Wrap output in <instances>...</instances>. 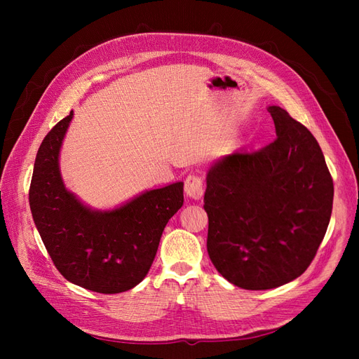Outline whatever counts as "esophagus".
I'll return each instance as SVG.
<instances>
[{
    "label": "esophagus",
    "mask_w": 359,
    "mask_h": 359,
    "mask_svg": "<svg viewBox=\"0 0 359 359\" xmlns=\"http://www.w3.org/2000/svg\"><path fill=\"white\" fill-rule=\"evenodd\" d=\"M184 191L191 199H201L203 196V184L198 175H189L184 182Z\"/></svg>",
    "instance_id": "obj_1"
}]
</instances>
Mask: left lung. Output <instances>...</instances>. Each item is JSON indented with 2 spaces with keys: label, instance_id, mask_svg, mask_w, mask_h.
<instances>
[{
  "label": "left lung",
  "instance_id": "obj_1",
  "mask_svg": "<svg viewBox=\"0 0 359 359\" xmlns=\"http://www.w3.org/2000/svg\"><path fill=\"white\" fill-rule=\"evenodd\" d=\"M277 139L236 149L206 172V248L215 269L247 290L283 286L309 268L327 233L334 184L318 140L280 106Z\"/></svg>",
  "mask_w": 359,
  "mask_h": 359
}]
</instances>
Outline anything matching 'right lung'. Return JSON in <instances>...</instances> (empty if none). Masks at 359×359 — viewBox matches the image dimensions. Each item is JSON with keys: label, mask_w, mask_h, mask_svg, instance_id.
I'll return each instance as SVG.
<instances>
[{"label": "right lung", "mask_w": 359, "mask_h": 359, "mask_svg": "<svg viewBox=\"0 0 359 359\" xmlns=\"http://www.w3.org/2000/svg\"><path fill=\"white\" fill-rule=\"evenodd\" d=\"M73 111L43 139L29 186V208L57 269L99 293L135 287L153 265L170 217L184 203V182L145 190L112 210H95L67 190L60 170Z\"/></svg>", "instance_id": "right-lung-1"}]
</instances>
